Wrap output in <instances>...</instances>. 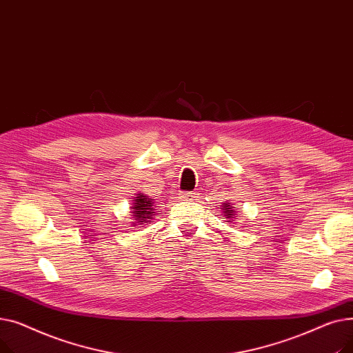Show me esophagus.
<instances>
[{"label":"esophagus","mask_w":353,"mask_h":353,"mask_svg":"<svg viewBox=\"0 0 353 353\" xmlns=\"http://www.w3.org/2000/svg\"><path fill=\"white\" fill-rule=\"evenodd\" d=\"M196 197H197V193H194V192H181L180 193V199H183V200H196Z\"/></svg>","instance_id":"obj_1"}]
</instances>
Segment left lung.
<instances>
[{"instance_id": "1", "label": "left lung", "mask_w": 353, "mask_h": 353, "mask_svg": "<svg viewBox=\"0 0 353 353\" xmlns=\"http://www.w3.org/2000/svg\"><path fill=\"white\" fill-rule=\"evenodd\" d=\"M221 209H223L225 219H229V221H232V219L236 216L234 208L230 205V203H223V206H221Z\"/></svg>"}]
</instances>
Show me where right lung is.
<instances>
[{"label": "right lung", "instance_id": "add662e5", "mask_svg": "<svg viewBox=\"0 0 353 353\" xmlns=\"http://www.w3.org/2000/svg\"><path fill=\"white\" fill-rule=\"evenodd\" d=\"M153 205L154 201L153 199H150L148 196L140 193L137 194V197L134 199V203H133V219L136 220L133 226H136V223H140L143 225V221H145V223H148L150 221V219H153V214H154V209H153Z\"/></svg>", "mask_w": 353, "mask_h": 353}]
</instances>
